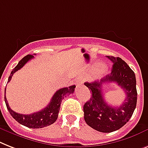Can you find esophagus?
Masks as SVG:
<instances>
[{
  "instance_id": "obj_1",
  "label": "esophagus",
  "mask_w": 148,
  "mask_h": 148,
  "mask_svg": "<svg viewBox=\"0 0 148 148\" xmlns=\"http://www.w3.org/2000/svg\"><path fill=\"white\" fill-rule=\"evenodd\" d=\"M84 79L82 77H78L77 78L76 80H75V84L76 86H80V85H83L84 84Z\"/></svg>"
}]
</instances>
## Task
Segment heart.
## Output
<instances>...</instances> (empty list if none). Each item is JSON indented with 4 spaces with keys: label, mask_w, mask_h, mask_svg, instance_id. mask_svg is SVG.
I'll return each instance as SVG.
<instances>
[{
    "label": "heart",
    "mask_w": 148,
    "mask_h": 148,
    "mask_svg": "<svg viewBox=\"0 0 148 148\" xmlns=\"http://www.w3.org/2000/svg\"><path fill=\"white\" fill-rule=\"evenodd\" d=\"M98 66H100V64H98ZM103 71H105V70Z\"/></svg>",
    "instance_id": "obj_1"
}]
</instances>
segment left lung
<instances>
[{
  "mask_svg": "<svg viewBox=\"0 0 148 148\" xmlns=\"http://www.w3.org/2000/svg\"><path fill=\"white\" fill-rule=\"evenodd\" d=\"M106 57L113 63L111 74L100 81L85 83L92 97L84 106L86 124L104 133L115 132L128 122L136 107L138 95L135 74L130 67L120 58ZM105 82H116L124 90L126 99L122 105L112 107L105 101L101 86Z\"/></svg>",
  "mask_w": 148,
  "mask_h": 148,
  "instance_id": "1",
  "label": "left lung"
}]
</instances>
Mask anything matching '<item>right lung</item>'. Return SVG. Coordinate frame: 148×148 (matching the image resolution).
Listing matches in <instances>:
<instances>
[{"mask_svg":"<svg viewBox=\"0 0 148 148\" xmlns=\"http://www.w3.org/2000/svg\"><path fill=\"white\" fill-rule=\"evenodd\" d=\"M33 58H34V56L32 55H28L23 58L19 62L17 65L11 71L10 75L8 78V82L10 81L12 76L14 75L16 71H17L18 70H20V68H22L29 60H31ZM75 87H76L75 85H72V86H68V87H64V88L58 90L55 92V94L53 95L51 101L46 107L40 110V111L34 112V113L30 114V115H23V114L17 113V112L13 111L10 108L5 96L6 89L5 91H4V100H5L6 106H7V108H8L10 114L20 124L30 128H44V127L53 124L54 122L57 120L62 99H64V97H66V95H69L71 93H74Z\"/></svg>","mask_w":148,"mask_h":148,"instance_id":"add662e5","label":"right lung"}]
</instances>
